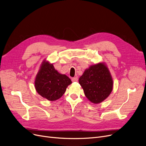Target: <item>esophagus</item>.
<instances>
[{"label":"esophagus","mask_w":146,"mask_h":146,"mask_svg":"<svg viewBox=\"0 0 146 146\" xmlns=\"http://www.w3.org/2000/svg\"><path fill=\"white\" fill-rule=\"evenodd\" d=\"M78 80V78H76V77L72 78V82H77Z\"/></svg>","instance_id":"34e87169"}]
</instances>
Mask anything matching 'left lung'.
Masks as SVG:
<instances>
[{
	"label": "left lung",
	"instance_id": "obj_1",
	"mask_svg": "<svg viewBox=\"0 0 146 146\" xmlns=\"http://www.w3.org/2000/svg\"><path fill=\"white\" fill-rule=\"evenodd\" d=\"M79 82L86 97L92 103L96 104L104 101L112 90V76L104 63L90 66L86 69Z\"/></svg>",
	"mask_w": 146,
	"mask_h": 146
}]
</instances>
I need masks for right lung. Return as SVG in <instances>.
Wrapping results in <instances>:
<instances>
[{
  "mask_svg": "<svg viewBox=\"0 0 146 146\" xmlns=\"http://www.w3.org/2000/svg\"><path fill=\"white\" fill-rule=\"evenodd\" d=\"M70 79L59 73L52 64L44 60L35 79V88L44 98L54 101L63 95L67 86L72 83Z\"/></svg>",
  "mask_w": 146,
  "mask_h": 146,
  "instance_id": "1",
  "label": "right lung"
}]
</instances>
